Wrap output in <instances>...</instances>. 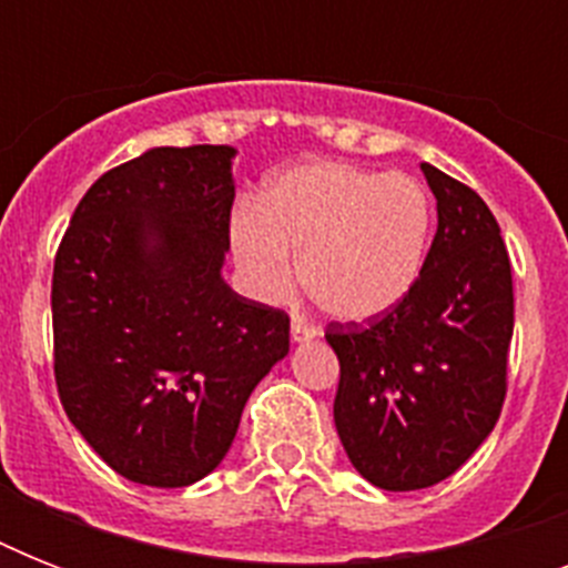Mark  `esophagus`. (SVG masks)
I'll use <instances>...</instances> for the list:
<instances>
[{"mask_svg":"<svg viewBox=\"0 0 568 568\" xmlns=\"http://www.w3.org/2000/svg\"><path fill=\"white\" fill-rule=\"evenodd\" d=\"M318 327H312L310 321L294 318L292 321V342L294 345H301V342H312V338H318Z\"/></svg>","mask_w":568,"mask_h":568,"instance_id":"esophagus-1","label":"esophagus"}]
</instances>
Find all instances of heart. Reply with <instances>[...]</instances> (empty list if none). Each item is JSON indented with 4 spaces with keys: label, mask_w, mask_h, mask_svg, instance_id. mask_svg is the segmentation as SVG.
<instances>
[{
    "label": "heart",
    "mask_w": 568,
    "mask_h": 568,
    "mask_svg": "<svg viewBox=\"0 0 568 568\" xmlns=\"http://www.w3.org/2000/svg\"><path fill=\"white\" fill-rule=\"evenodd\" d=\"M430 230V194L415 176L310 162L280 173L258 209L235 212L230 239L241 283L258 301H285L303 271L327 315L368 321L413 292Z\"/></svg>",
    "instance_id": "obj_1"
}]
</instances>
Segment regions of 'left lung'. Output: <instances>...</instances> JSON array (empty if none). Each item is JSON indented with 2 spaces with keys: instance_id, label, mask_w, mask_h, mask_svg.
<instances>
[{
  "instance_id": "8db88e82",
  "label": "left lung",
  "mask_w": 568,
  "mask_h": 568,
  "mask_svg": "<svg viewBox=\"0 0 568 568\" xmlns=\"http://www.w3.org/2000/svg\"><path fill=\"white\" fill-rule=\"evenodd\" d=\"M439 226L422 276L368 324H329L333 404L347 459L388 493L450 477L493 433L507 395L513 274L489 205L424 162Z\"/></svg>"
}]
</instances>
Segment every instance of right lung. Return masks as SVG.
<instances>
[{
    "mask_svg": "<svg viewBox=\"0 0 568 568\" xmlns=\"http://www.w3.org/2000/svg\"><path fill=\"white\" fill-rule=\"evenodd\" d=\"M232 146H153L75 205L52 271L67 418L126 480L196 484L250 392L288 354V315L223 283Z\"/></svg>",
    "mask_w": 568,
    "mask_h": 568,
    "instance_id": "right-lung-1",
    "label": "right lung"
}]
</instances>
